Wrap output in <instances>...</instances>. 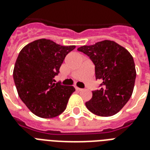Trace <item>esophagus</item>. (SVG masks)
<instances>
[{
	"label": "esophagus",
	"mask_w": 150,
	"mask_h": 150,
	"mask_svg": "<svg viewBox=\"0 0 150 150\" xmlns=\"http://www.w3.org/2000/svg\"><path fill=\"white\" fill-rule=\"evenodd\" d=\"M75 88H76V90H77V91H81L82 88H78V87H75Z\"/></svg>",
	"instance_id": "1"
}]
</instances>
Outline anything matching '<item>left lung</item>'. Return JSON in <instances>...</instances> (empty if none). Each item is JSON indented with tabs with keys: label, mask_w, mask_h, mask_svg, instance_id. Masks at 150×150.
Returning a JSON list of instances; mask_svg holds the SVG:
<instances>
[{
	"label": "left lung",
	"mask_w": 150,
	"mask_h": 150,
	"mask_svg": "<svg viewBox=\"0 0 150 150\" xmlns=\"http://www.w3.org/2000/svg\"><path fill=\"white\" fill-rule=\"evenodd\" d=\"M78 51L88 55L95 65L96 79L100 88L92 91V97L85 103L91 112L108 117L118 113L131 97L136 70L132 55L124 47L111 40L83 46Z\"/></svg>",
	"instance_id": "1"
}]
</instances>
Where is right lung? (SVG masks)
Segmentation results:
<instances>
[{"mask_svg": "<svg viewBox=\"0 0 150 150\" xmlns=\"http://www.w3.org/2000/svg\"><path fill=\"white\" fill-rule=\"evenodd\" d=\"M75 47L41 39L26 45L18 55L13 70L18 95L37 116L54 118L66 110L75 88L55 83L54 77L66 55Z\"/></svg>", "mask_w": 150, "mask_h": 150, "instance_id": "add662e5", "label": "right lung"}]
</instances>
